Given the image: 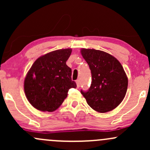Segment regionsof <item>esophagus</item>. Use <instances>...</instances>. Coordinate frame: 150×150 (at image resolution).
<instances>
[{
  "instance_id": "34e87169",
  "label": "esophagus",
  "mask_w": 150,
  "mask_h": 150,
  "mask_svg": "<svg viewBox=\"0 0 150 150\" xmlns=\"http://www.w3.org/2000/svg\"><path fill=\"white\" fill-rule=\"evenodd\" d=\"M76 83L77 87L79 88L80 87V85H81V83H80V80L79 79H77L76 81Z\"/></svg>"
}]
</instances>
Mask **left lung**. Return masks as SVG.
<instances>
[{
  "label": "left lung",
  "instance_id": "8db88e82",
  "mask_svg": "<svg viewBox=\"0 0 150 150\" xmlns=\"http://www.w3.org/2000/svg\"><path fill=\"white\" fill-rule=\"evenodd\" d=\"M81 54L89 67L91 84L87 91H81L86 102L99 113L113 110L126 95L128 79L120 62L100 50L81 49Z\"/></svg>",
  "mask_w": 150,
  "mask_h": 150
}]
</instances>
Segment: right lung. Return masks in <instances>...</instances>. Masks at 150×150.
Segmentation results:
<instances>
[{"mask_svg": "<svg viewBox=\"0 0 150 150\" xmlns=\"http://www.w3.org/2000/svg\"><path fill=\"white\" fill-rule=\"evenodd\" d=\"M71 49H59L40 56L24 80V91L33 107L41 112H54L62 105L69 90L76 88L71 69L66 62Z\"/></svg>", "mask_w": 150, "mask_h": 150, "instance_id": "1", "label": "right lung"}]
</instances>
